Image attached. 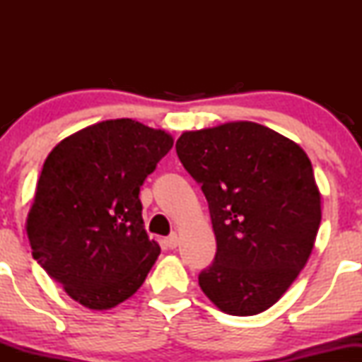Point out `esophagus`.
<instances>
[{
    "label": "esophagus",
    "mask_w": 362,
    "mask_h": 362,
    "mask_svg": "<svg viewBox=\"0 0 362 362\" xmlns=\"http://www.w3.org/2000/svg\"><path fill=\"white\" fill-rule=\"evenodd\" d=\"M167 247L172 248V250H173V248L178 247V236L175 233H172L167 238Z\"/></svg>",
    "instance_id": "1"
}]
</instances>
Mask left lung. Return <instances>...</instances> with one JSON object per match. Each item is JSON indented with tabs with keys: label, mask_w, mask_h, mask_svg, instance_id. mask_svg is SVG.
Here are the masks:
<instances>
[{
	"label": "left lung",
	"mask_w": 362,
	"mask_h": 362,
	"mask_svg": "<svg viewBox=\"0 0 362 362\" xmlns=\"http://www.w3.org/2000/svg\"><path fill=\"white\" fill-rule=\"evenodd\" d=\"M175 149L206 195L218 247L199 286L235 317L271 308L308 262L322 221L310 158L255 122L184 132Z\"/></svg>",
	"instance_id": "obj_1"
}]
</instances>
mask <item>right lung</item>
Segmentation results:
<instances>
[{"label":"right lung","instance_id":"1","mask_svg":"<svg viewBox=\"0 0 362 362\" xmlns=\"http://www.w3.org/2000/svg\"><path fill=\"white\" fill-rule=\"evenodd\" d=\"M172 146L165 131L115 119L74 132L49 153L27 235L40 267L86 308L131 298L160 255L144 230L139 190Z\"/></svg>","mask_w":362,"mask_h":362}]
</instances>
